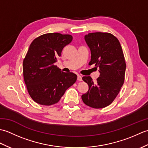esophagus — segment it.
Segmentation results:
<instances>
[{
    "label": "esophagus",
    "mask_w": 148,
    "mask_h": 148,
    "mask_svg": "<svg viewBox=\"0 0 148 148\" xmlns=\"http://www.w3.org/2000/svg\"><path fill=\"white\" fill-rule=\"evenodd\" d=\"M77 80L78 81H82V77H81V76H80V75L78 74L77 75Z\"/></svg>",
    "instance_id": "34e87169"
}]
</instances>
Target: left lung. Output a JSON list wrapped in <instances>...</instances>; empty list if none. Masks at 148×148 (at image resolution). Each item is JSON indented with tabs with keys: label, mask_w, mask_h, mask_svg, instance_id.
Wrapping results in <instances>:
<instances>
[{
	"label": "left lung",
	"mask_w": 148,
	"mask_h": 148,
	"mask_svg": "<svg viewBox=\"0 0 148 148\" xmlns=\"http://www.w3.org/2000/svg\"><path fill=\"white\" fill-rule=\"evenodd\" d=\"M84 40L91 51L89 65L99 68L100 75L95 83L90 76L83 77L89 89L81 98L88 106L103 108L113 102L123 84L126 70L123 53L118 39L110 33H90Z\"/></svg>",
	"instance_id": "8db88e82"
}]
</instances>
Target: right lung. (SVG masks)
<instances>
[{
  "label": "right lung",
  "mask_w": 148,
  "mask_h": 148,
  "mask_svg": "<svg viewBox=\"0 0 148 148\" xmlns=\"http://www.w3.org/2000/svg\"><path fill=\"white\" fill-rule=\"evenodd\" d=\"M69 34L48 33L34 39L23 62L24 81L30 96L40 105L57 103L77 79L73 72H64L55 65L63 48L71 43Z\"/></svg>",
  "instance_id": "add662e5"
}]
</instances>
